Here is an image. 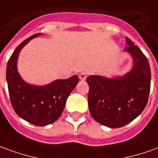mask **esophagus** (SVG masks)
I'll return each instance as SVG.
<instances>
[{
    "mask_svg": "<svg viewBox=\"0 0 158 158\" xmlns=\"http://www.w3.org/2000/svg\"><path fill=\"white\" fill-rule=\"evenodd\" d=\"M87 76H88V73L87 72H82V73H79V79H81V80H85L87 78Z\"/></svg>",
    "mask_w": 158,
    "mask_h": 158,
    "instance_id": "34e87169",
    "label": "esophagus"
}]
</instances>
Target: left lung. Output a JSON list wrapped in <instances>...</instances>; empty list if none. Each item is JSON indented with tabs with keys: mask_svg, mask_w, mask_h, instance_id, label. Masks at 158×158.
Segmentation results:
<instances>
[{
	"mask_svg": "<svg viewBox=\"0 0 158 158\" xmlns=\"http://www.w3.org/2000/svg\"><path fill=\"white\" fill-rule=\"evenodd\" d=\"M133 60L132 70L121 77L90 75L88 104L90 114L98 123L111 128L121 127L138 117L147 104L151 88L150 64L140 48L126 37Z\"/></svg>",
	"mask_w": 158,
	"mask_h": 158,
	"instance_id": "8db88e82",
	"label": "left lung"
}]
</instances>
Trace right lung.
<instances>
[{
  "label": "right lung",
  "mask_w": 158,
  "mask_h": 158,
  "mask_svg": "<svg viewBox=\"0 0 158 158\" xmlns=\"http://www.w3.org/2000/svg\"><path fill=\"white\" fill-rule=\"evenodd\" d=\"M39 35L34 34L15 48L6 65V77L10 101L16 114L33 125L44 127L59 119L79 77L58 79L44 86L30 85L22 79L17 69L19 54L31 39Z\"/></svg>",
  "instance_id": "right-lung-1"
}]
</instances>
